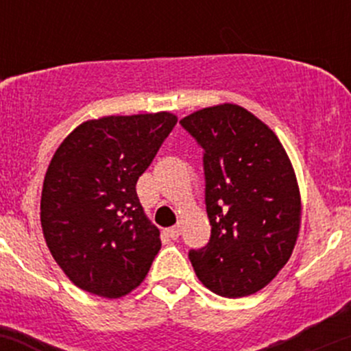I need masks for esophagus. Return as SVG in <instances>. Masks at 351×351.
Masks as SVG:
<instances>
[{
	"mask_svg": "<svg viewBox=\"0 0 351 351\" xmlns=\"http://www.w3.org/2000/svg\"><path fill=\"white\" fill-rule=\"evenodd\" d=\"M165 233H167L171 240H176V238L180 237V226H171V228H167L165 230Z\"/></svg>",
	"mask_w": 351,
	"mask_h": 351,
	"instance_id": "1",
	"label": "esophagus"
}]
</instances>
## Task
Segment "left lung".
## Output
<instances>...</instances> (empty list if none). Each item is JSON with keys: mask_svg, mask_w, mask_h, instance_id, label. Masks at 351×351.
<instances>
[{"mask_svg": "<svg viewBox=\"0 0 351 351\" xmlns=\"http://www.w3.org/2000/svg\"><path fill=\"white\" fill-rule=\"evenodd\" d=\"M180 123L203 148L211 237L190 250L196 276L226 298L256 293L278 275L298 238L302 199L290 158L261 119L233 103Z\"/></svg>", "mask_w": 351, "mask_h": 351, "instance_id": "8db88e82", "label": "left lung"}]
</instances>
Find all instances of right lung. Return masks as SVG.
Here are the masks:
<instances>
[{"label": "right lung", "mask_w": 351, "mask_h": 351, "mask_svg": "<svg viewBox=\"0 0 351 351\" xmlns=\"http://www.w3.org/2000/svg\"><path fill=\"white\" fill-rule=\"evenodd\" d=\"M178 118L168 111L84 121L58 146L41 191V228L64 275L82 290L119 298L161 248L136 195Z\"/></svg>", "instance_id": "obj_1"}]
</instances>
